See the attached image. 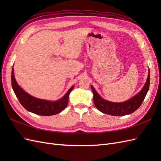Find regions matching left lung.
Returning a JSON list of instances; mask_svg holds the SVG:
<instances>
[{
    "mask_svg": "<svg viewBox=\"0 0 161 161\" xmlns=\"http://www.w3.org/2000/svg\"><path fill=\"white\" fill-rule=\"evenodd\" d=\"M150 86V70L148 69V74L147 81L142 89L134 97H131L128 101L121 103H114L107 101L97 93L94 87L91 85V89L93 93V101L97 109L101 112L105 114L114 116H124L132 114L137 110L143 102L146 95L149 89Z\"/></svg>",
    "mask_w": 161,
    "mask_h": 161,
    "instance_id": "left-lung-1",
    "label": "left lung"
}]
</instances>
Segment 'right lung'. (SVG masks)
Here are the masks:
<instances>
[{
    "mask_svg": "<svg viewBox=\"0 0 161 161\" xmlns=\"http://www.w3.org/2000/svg\"><path fill=\"white\" fill-rule=\"evenodd\" d=\"M11 85L13 91L21 105L28 111L37 115L49 116L60 113L69 103V97L75 86L67 91L61 99L58 101H48L34 97L28 94L19 86L14 76V69L11 72Z\"/></svg>",
    "mask_w": 161,
    "mask_h": 161,
    "instance_id": "1",
    "label": "right lung"
}]
</instances>
